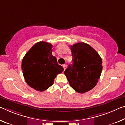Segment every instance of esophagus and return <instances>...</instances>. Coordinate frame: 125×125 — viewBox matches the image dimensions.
<instances>
[{
    "instance_id": "obj_1",
    "label": "esophagus",
    "mask_w": 125,
    "mask_h": 125,
    "mask_svg": "<svg viewBox=\"0 0 125 125\" xmlns=\"http://www.w3.org/2000/svg\"><path fill=\"white\" fill-rule=\"evenodd\" d=\"M63 69H64V71H65V70H66V69L67 68V65L63 64Z\"/></svg>"
}]
</instances>
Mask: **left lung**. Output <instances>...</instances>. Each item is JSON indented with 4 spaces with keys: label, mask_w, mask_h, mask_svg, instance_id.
<instances>
[{
    "label": "left lung",
    "mask_w": 125,
    "mask_h": 125,
    "mask_svg": "<svg viewBox=\"0 0 125 125\" xmlns=\"http://www.w3.org/2000/svg\"><path fill=\"white\" fill-rule=\"evenodd\" d=\"M70 48L73 63L64 73L71 87L83 94L96 86L102 71V59L95 49L85 43H76Z\"/></svg>",
    "instance_id": "obj_1"
}]
</instances>
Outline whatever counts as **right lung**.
I'll list each match as a JSON object with an SVG mask.
<instances>
[{"label":"right lung","instance_id":"1","mask_svg":"<svg viewBox=\"0 0 125 125\" xmlns=\"http://www.w3.org/2000/svg\"><path fill=\"white\" fill-rule=\"evenodd\" d=\"M52 47L51 43L39 42L28 51L21 62L25 82L40 92L50 87L57 75L63 71V67L52 54Z\"/></svg>","mask_w":125,"mask_h":125}]
</instances>
